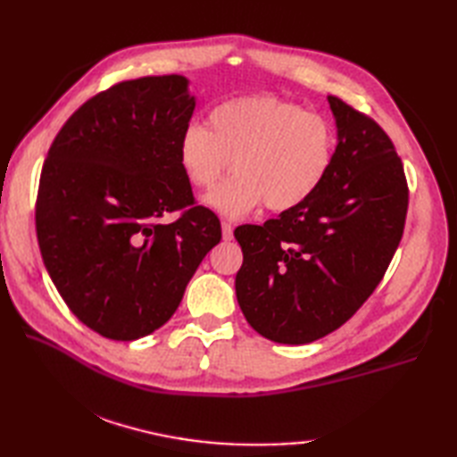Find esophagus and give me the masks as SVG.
<instances>
[{"mask_svg":"<svg viewBox=\"0 0 457 457\" xmlns=\"http://www.w3.org/2000/svg\"><path fill=\"white\" fill-rule=\"evenodd\" d=\"M221 237L229 241L231 237H234V228H231V223L228 221H221Z\"/></svg>","mask_w":457,"mask_h":457,"instance_id":"1","label":"esophagus"}]
</instances>
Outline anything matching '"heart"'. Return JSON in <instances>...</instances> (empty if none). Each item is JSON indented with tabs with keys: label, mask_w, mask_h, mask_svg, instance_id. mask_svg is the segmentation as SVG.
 I'll use <instances>...</instances> for the list:
<instances>
[{
	"label": "heart",
	"mask_w": 457,
	"mask_h": 457,
	"mask_svg": "<svg viewBox=\"0 0 457 457\" xmlns=\"http://www.w3.org/2000/svg\"><path fill=\"white\" fill-rule=\"evenodd\" d=\"M334 128L318 113L277 96L228 100L208 115V128L190 123L179 139V162L196 188H210L234 161V177L204 204L239 220L261 206L287 212L318 190L332 167Z\"/></svg>",
	"instance_id": "heart-1"
}]
</instances>
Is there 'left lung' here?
Instances as JSON below:
<instances>
[{
  "label": "left lung",
  "instance_id": "1",
  "mask_svg": "<svg viewBox=\"0 0 457 457\" xmlns=\"http://www.w3.org/2000/svg\"><path fill=\"white\" fill-rule=\"evenodd\" d=\"M337 145L332 167L300 206L239 226L236 295L251 328L277 344H310L352 318L401 244L409 187L381 125L328 96Z\"/></svg>",
  "mask_w": 457,
  "mask_h": 457
}]
</instances>
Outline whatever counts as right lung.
Returning <instances> with one entry per match:
<instances>
[{"mask_svg":"<svg viewBox=\"0 0 457 457\" xmlns=\"http://www.w3.org/2000/svg\"><path fill=\"white\" fill-rule=\"evenodd\" d=\"M194 108L180 74L125 80L82 104L48 149L35 206L43 263L104 337L131 342L169 322L221 239L179 162ZM170 211L183 213L161 222Z\"/></svg>","mask_w":457,"mask_h":457,"instance_id":"obj_1","label":"right lung"}]
</instances>
